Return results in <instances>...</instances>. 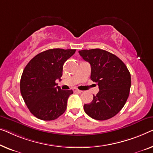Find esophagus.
<instances>
[{
	"label": "esophagus",
	"mask_w": 153,
	"mask_h": 153,
	"mask_svg": "<svg viewBox=\"0 0 153 153\" xmlns=\"http://www.w3.org/2000/svg\"><path fill=\"white\" fill-rule=\"evenodd\" d=\"M74 91L75 93H80L82 92V91H80V90H78V89H77V88H74Z\"/></svg>",
	"instance_id": "1"
}]
</instances>
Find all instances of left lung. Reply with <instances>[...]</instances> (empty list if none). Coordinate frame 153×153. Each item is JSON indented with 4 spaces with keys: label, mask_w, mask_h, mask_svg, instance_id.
<instances>
[{
    "label": "left lung",
    "mask_w": 153,
    "mask_h": 153,
    "mask_svg": "<svg viewBox=\"0 0 153 153\" xmlns=\"http://www.w3.org/2000/svg\"><path fill=\"white\" fill-rule=\"evenodd\" d=\"M79 53L90 63L91 79L100 89L91 103L84 104V110L93 119H110L126 104L131 86V74L118 57L105 50L84 49Z\"/></svg>",
    "instance_id": "1"
}]
</instances>
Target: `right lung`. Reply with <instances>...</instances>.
<instances>
[{
  "label": "right lung",
  "mask_w": 153,
  "mask_h": 153,
  "mask_svg": "<svg viewBox=\"0 0 153 153\" xmlns=\"http://www.w3.org/2000/svg\"><path fill=\"white\" fill-rule=\"evenodd\" d=\"M76 49H51L33 58L20 79V93L27 108L38 119L51 121L65 112L72 90H62L56 83L61 80L63 65Z\"/></svg>",
  "instance_id": "1"
}]
</instances>
